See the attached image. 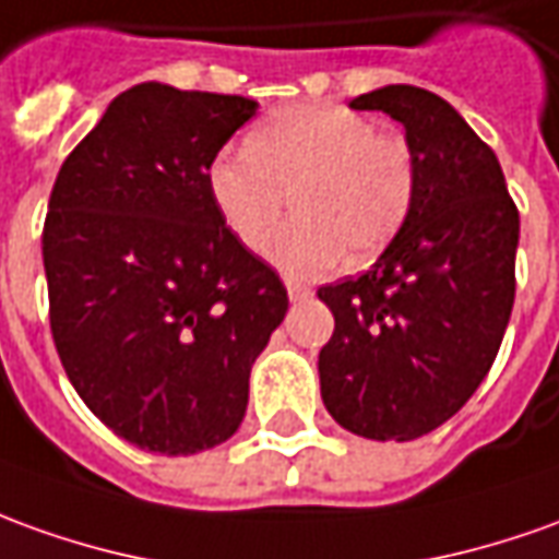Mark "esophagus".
I'll return each instance as SVG.
<instances>
[{"mask_svg": "<svg viewBox=\"0 0 559 559\" xmlns=\"http://www.w3.org/2000/svg\"><path fill=\"white\" fill-rule=\"evenodd\" d=\"M288 298L292 301H307V298H313V288L304 286V283H288Z\"/></svg>", "mask_w": 559, "mask_h": 559, "instance_id": "34e87169", "label": "esophagus"}]
</instances>
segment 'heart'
<instances>
[{"label":"heart","mask_w":559,"mask_h":559,"mask_svg":"<svg viewBox=\"0 0 559 559\" xmlns=\"http://www.w3.org/2000/svg\"><path fill=\"white\" fill-rule=\"evenodd\" d=\"M206 188L237 240L264 249L295 191L298 222L271 242L288 276H319L341 258L377 255L414 203L417 169L407 142L334 103H298L271 115L246 145L213 157Z\"/></svg>","instance_id":"obj_1"}]
</instances>
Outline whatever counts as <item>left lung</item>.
<instances>
[{"label": "left lung", "instance_id": "obj_1", "mask_svg": "<svg viewBox=\"0 0 559 559\" xmlns=\"http://www.w3.org/2000/svg\"><path fill=\"white\" fill-rule=\"evenodd\" d=\"M349 109L386 111L404 127L417 188L383 255L317 292L334 313L319 386L353 435L414 441L448 423L490 371L514 307L521 215L492 148L448 99L386 84Z\"/></svg>", "mask_w": 559, "mask_h": 559}]
</instances>
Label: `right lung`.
I'll use <instances>...</instances> for the list:
<instances>
[{
    "label": "right lung",
    "instance_id": "right-lung-1",
    "mask_svg": "<svg viewBox=\"0 0 559 559\" xmlns=\"http://www.w3.org/2000/svg\"><path fill=\"white\" fill-rule=\"evenodd\" d=\"M258 103L145 81L57 173L41 258L69 383L118 438L188 456L240 429L283 280L215 210L206 169Z\"/></svg>",
    "mask_w": 559,
    "mask_h": 559
}]
</instances>
